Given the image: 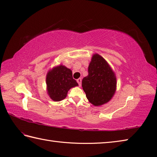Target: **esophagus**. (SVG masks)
Returning <instances> with one entry per match:
<instances>
[{
  "mask_svg": "<svg viewBox=\"0 0 157 157\" xmlns=\"http://www.w3.org/2000/svg\"><path fill=\"white\" fill-rule=\"evenodd\" d=\"M77 82L78 83L79 87H81V85H82V79H81V78L78 79H77Z\"/></svg>",
  "mask_w": 157,
  "mask_h": 157,
  "instance_id": "obj_1",
  "label": "esophagus"
}]
</instances>
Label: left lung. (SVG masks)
Returning a JSON list of instances; mask_svg holds the SVG:
<instances>
[{
    "label": "left lung",
    "mask_w": 157,
    "mask_h": 157,
    "mask_svg": "<svg viewBox=\"0 0 157 157\" xmlns=\"http://www.w3.org/2000/svg\"><path fill=\"white\" fill-rule=\"evenodd\" d=\"M89 74L82 80V87L89 102L94 106L107 104L117 89V78L108 63L98 53L93 55Z\"/></svg>",
    "instance_id": "8db88e82"
}]
</instances>
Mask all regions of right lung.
I'll use <instances>...</instances> for the list:
<instances>
[{
	"label": "right lung",
	"instance_id": "right-lung-1",
	"mask_svg": "<svg viewBox=\"0 0 157 157\" xmlns=\"http://www.w3.org/2000/svg\"><path fill=\"white\" fill-rule=\"evenodd\" d=\"M45 82L47 93L55 102L64 99L70 89L78 86L76 81L73 79L72 70L63 64L55 66L48 70Z\"/></svg>",
	"mask_w": 157,
	"mask_h": 157
}]
</instances>
